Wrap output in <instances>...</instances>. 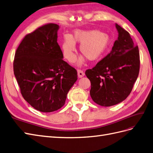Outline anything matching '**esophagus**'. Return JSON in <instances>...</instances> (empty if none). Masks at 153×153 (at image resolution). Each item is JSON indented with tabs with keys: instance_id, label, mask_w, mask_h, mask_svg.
Returning <instances> with one entry per match:
<instances>
[{
	"instance_id": "34e87169",
	"label": "esophagus",
	"mask_w": 153,
	"mask_h": 153,
	"mask_svg": "<svg viewBox=\"0 0 153 153\" xmlns=\"http://www.w3.org/2000/svg\"><path fill=\"white\" fill-rule=\"evenodd\" d=\"M77 75H78V77H79V78H81V77H83L85 76V73H84V72L82 70L78 69L77 70Z\"/></svg>"
}]
</instances>
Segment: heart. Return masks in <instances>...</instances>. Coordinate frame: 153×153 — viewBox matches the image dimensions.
<instances>
[{"instance_id":"heart-1","label":"heart","mask_w":153,"mask_h":153,"mask_svg":"<svg viewBox=\"0 0 153 153\" xmlns=\"http://www.w3.org/2000/svg\"><path fill=\"white\" fill-rule=\"evenodd\" d=\"M75 42L80 43L79 50L83 56L89 61H96L102 57L111 45V39L107 34L99 30H76L70 37H65L62 45L63 56L69 62H73L76 59ZM84 61V57H81L79 63Z\"/></svg>"}]
</instances>
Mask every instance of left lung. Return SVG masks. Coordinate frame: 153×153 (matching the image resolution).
Masks as SVG:
<instances>
[{"label":"left lung","mask_w":153,"mask_h":153,"mask_svg":"<svg viewBox=\"0 0 153 153\" xmlns=\"http://www.w3.org/2000/svg\"><path fill=\"white\" fill-rule=\"evenodd\" d=\"M119 36L111 52L85 74L91 81L90 94L103 107L125 100L130 94L140 70V53L127 31L116 24Z\"/></svg>","instance_id":"8db88e82"}]
</instances>
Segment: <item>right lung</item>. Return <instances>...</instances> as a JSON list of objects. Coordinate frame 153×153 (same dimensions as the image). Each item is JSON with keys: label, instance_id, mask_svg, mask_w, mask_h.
Listing matches in <instances>:
<instances>
[{"label": "right lung", "instance_id": "right-lung-1", "mask_svg": "<svg viewBox=\"0 0 153 153\" xmlns=\"http://www.w3.org/2000/svg\"><path fill=\"white\" fill-rule=\"evenodd\" d=\"M59 26L48 23L23 38L15 52L13 72L24 99L42 112L61 108L77 79L57 43Z\"/></svg>", "mask_w": 153, "mask_h": 153}]
</instances>
